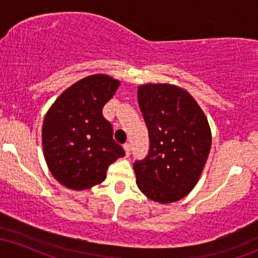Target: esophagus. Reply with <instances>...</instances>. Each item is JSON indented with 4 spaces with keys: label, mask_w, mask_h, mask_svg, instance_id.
<instances>
[{
    "label": "esophagus",
    "mask_w": 258,
    "mask_h": 258,
    "mask_svg": "<svg viewBox=\"0 0 258 258\" xmlns=\"http://www.w3.org/2000/svg\"><path fill=\"white\" fill-rule=\"evenodd\" d=\"M123 149H125L126 156H128L130 154H131V146H130L128 143H125V144H123Z\"/></svg>",
    "instance_id": "esophagus-1"
}]
</instances>
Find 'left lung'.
I'll return each instance as SVG.
<instances>
[{"instance_id":"left-lung-1","label":"left lung","mask_w":258,"mask_h":258,"mask_svg":"<svg viewBox=\"0 0 258 258\" xmlns=\"http://www.w3.org/2000/svg\"><path fill=\"white\" fill-rule=\"evenodd\" d=\"M138 104L149 132L146 159L133 164L137 185L150 200L178 201L199 180L211 149V130L193 97L170 84L138 87Z\"/></svg>"}]
</instances>
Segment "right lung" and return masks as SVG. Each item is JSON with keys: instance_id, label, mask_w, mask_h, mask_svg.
Listing matches in <instances>:
<instances>
[{"instance_id": "obj_1", "label": "right lung", "mask_w": 258, "mask_h": 258, "mask_svg": "<svg viewBox=\"0 0 258 258\" xmlns=\"http://www.w3.org/2000/svg\"><path fill=\"white\" fill-rule=\"evenodd\" d=\"M119 86V80L108 75L87 76L67 88L47 111L44 160L53 177L67 188L84 190L99 184L108 167L125 155L102 112Z\"/></svg>"}]
</instances>
